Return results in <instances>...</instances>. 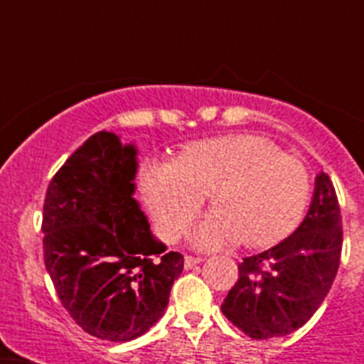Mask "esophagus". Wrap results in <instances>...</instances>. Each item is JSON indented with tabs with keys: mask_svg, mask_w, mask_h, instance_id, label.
<instances>
[{
	"mask_svg": "<svg viewBox=\"0 0 364 364\" xmlns=\"http://www.w3.org/2000/svg\"><path fill=\"white\" fill-rule=\"evenodd\" d=\"M202 260H204V259H200V257H191V255H186V259H184V266H186V269H191V268H195V266H197V264H200Z\"/></svg>",
	"mask_w": 364,
	"mask_h": 364,
	"instance_id": "esophagus-1",
	"label": "esophagus"
}]
</instances>
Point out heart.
I'll list each match as a JSON object with an SVG mask.
<instances>
[{"instance_id":"1","label":"heart","mask_w":364,"mask_h":364,"mask_svg":"<svg viewBox=\"0 0 364 364\" xmlns=\"http://www.w3.org/2000/svg\"><path fill=\"white\" fill-rule=\"evenodd\" d=\"M138 184L166 239L184 233L211 193L215 208L189 233L200 250L277 242L301 222L310 197L301 160L257 134L193 144L178 160H147Z\"/></svg>"}]
</instances>
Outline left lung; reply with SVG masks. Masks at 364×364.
<instances>
[{"label": "left lung", "instance_id": "1", "mask_svg": "<svg viewBox=\"0 0 364 364\" xmlns=\"http://www.w3.org/2000/svg\"><path fill=\"white\" fill-rule=\"evenodd\" d=\"M343 246L336 189L326 173L315 178L310 210L277 246L246 257L222 314L252 339L295 332L310 321L333 284Z\"/></svg>", "mask_w": 364, "mask_h": 364}]
</instances>
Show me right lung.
Returning a JSON list of instances; mask_svg holds the SVG:
<instances>
[{
    "label": "right lung",
    "mask_w": 364,
    "mask_h": 364,
    "mask_svg": "<svg viewBox=\"0 0 364 364\" xmlns=\"http://www.w3.org/2000/svg\"><path fill=\"white\" fill-rule=\"evenodd\" d=\"M136 154L114 133L92 134L50 180L43 205L45 268L58 297L78 326L111 343L144 336L184 269L134 198Z\"/></svg>",
    "instance_id": "add662e5"
}]
</instances>
